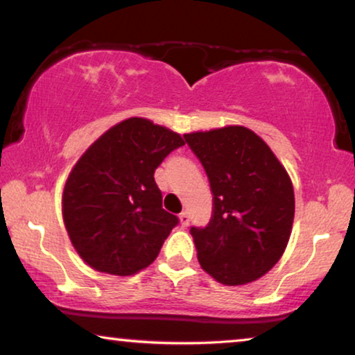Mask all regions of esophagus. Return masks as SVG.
<instances>
[{
	"label": "esophagus",
	"instance_id": "obj_1",
	"mask_svg": "<svg viewBox=\"0 0 355 355\" xmlns=\"http://www.w3.org/2000/svg\"><path fill=\"white\" fill-rule=\"evenodd\" d=\"M178 218H180V225H182L183 228H184V227H188V225H189V214H188L187 211H184V212H182V214H180V216H178Z\"/></svg>",
	"mask_w": 355,
	"mask_h": 355
}]
</instances>
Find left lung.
I'll return each instance as SVG.
<instances>
[{"label": "left lung", "instance_id": "1", "mask_svg": "<svg viewBox=\"0 0 355 355\" xmlns=\"http://www.w3.org/2000/svg\"><path fill=\"white\" fill-rule=\"evenodd\" d=\"M214 193L206 228H191L202 270L227 286L261 278L282 259L291 236L294 189L263 139L243 125L184 133Z\"/></svg>", "mask_w": 355, "mask_h": 355}]
</instances>
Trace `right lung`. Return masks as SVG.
Masks as SVG:
<instances>
[{
    "mask_svg": "<svg viewBox=\"0 0 355 355\" xmlns=\"http://www.w3.org/2000/svg\"><path fill=\"white\" fill-rule=\"evenodd\" d=\"M182 135L144 117L106 130L69 172L62 218L85 263L109 275H135L156 261L178 218L162 209L154 171L183 146Z\"/></svg>",
    "mask_w": 355,
    "mask_h": 355,
    "instance_id": "right-lung-1",
    "label": "right lung"
}]
</instances>
